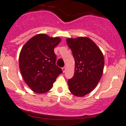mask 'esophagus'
Masks as SVG:
<instances>
[{
	"mask_svg": "<svg viewBox=\"0 0 126 126\" xmlns=\"http://www.w3.org/2000/svg\"><path fill=\"white\" fill-rule=\"evenodd\" d=\"M62 70H63V72H65V71H66V68H65V67H63V68H62Z\"/></svg>",
	"mask_w": 126,
	"mask_h": 126,
	"instance_id": "esophagus-1",
	"label": "esophagus"
}]
</instances>
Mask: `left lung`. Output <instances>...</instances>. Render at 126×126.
<instances>
[{
	"instance_id": "obj_1",
	"label": "left lung",
	"mask_w": 126,
	"mask_h": 126,
	"mask_svg": "<svg viewBox=\"0 0 126 126\" xmlns=\"http://www.w3.org/2000/svg\"><path fill=\"white\" fill-rule=\"evenodd\" d=\"M75 60V72L68 83L71 93L85 96L95 88L103 73L104 58L99 48L87 37L66 39Z\"/></svg>"
}]
</instances>
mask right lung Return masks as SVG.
<instances>
[{"instance_id":"1","label":"right lung","mask_w":126,"mask_h":126,"mask_svg":"<svg viewBox=\"0 0 126 126\" xmlns=\"http://www.w3.org/2000/svg\"><path fill=\"white\" fill-rule=\"evenodd\" d=\"M58 37L38 34L29 39L21 50L19 68L24 81L32 91L46 93L52 88L63 71L56 65L54 48L60 43Z\"/></svg>"}]
</instances>
